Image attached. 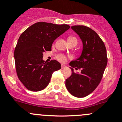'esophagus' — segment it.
<instances>
[{"label":"esophagus","mask_w":122,"mask_h":122,"mask_svg":"<svg viewBox=\"0 0 122 122\" xmlns=\"http://www.w3.org/2000/svg\"><path fill=\"white\" fill-rule=\"evenodd\" d=\"M61 68H62V69H65V68H66V66H65V65H62V66H61Z\"/></svg>","instance_id":"1"}]
</instances>
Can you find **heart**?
<instances>
[{
  "instance_id": "b5f03b06",
  "label": "heart",
  "mask_w": 122,
  "mask_h": 122,
  "mask_svg": "<svg viewBox=\"0 0 122 122\" xmlns=\"http://www.w3.org/2000/svg\"><path fill=\"white\" fill-rule=\"evenodd\" d=\"M68 41H76V39L75 38H74V37L70 36L68 38ZM57 59L59 61H60V62H65L66 57L65 56H64L63 55H59L57 56Z\"/></svg>"
}]
</instances>
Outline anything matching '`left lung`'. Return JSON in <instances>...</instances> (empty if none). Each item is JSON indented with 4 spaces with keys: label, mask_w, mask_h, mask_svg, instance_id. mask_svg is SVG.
Listing matches in <instances>:
<instances>
[{
    "label": "left lung",
    "mask_w": 122,
    "mask_h": 122,
    "mask_svg": "<svg viewBox=\"0 0 122 122\" xmlns=\"http://www.w3.org/2000/svg\"><path fill=\"white\" fill-rule=\"evenodd\" d=\"M71 29L79 36L83 44L81 53L69 63L72 75L65 85L72 95L83 98L91 93L98 86L107 65L104 43L93 30L84 25H74ZM73 67L80 69V73L74 72Z\"/></svg>",
    "instance_id": "8db88e82"
}]
</instances>
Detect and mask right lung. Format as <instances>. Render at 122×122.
Segmentation results:
<instances>
[{
    "label": "right lung",
    "mask_w": 122,
    "mask_h": 122,
    "mask_svg": "<svg viewBox=\"0 0 122 122\" xmlns=\"http://www.w3.org/2000/svg\"><path fill=\"white\" fill-rule=\"evenodd\" d=\"M70 28L68 24L38 22L20 35L14 51L17 75L28 90L41 91L48 85L53 72L61 69L57 60L45 62L43 53L51 50L56 39Z\"/></svg>",
    "instance_id": "obj_1"
}]
</instances>
